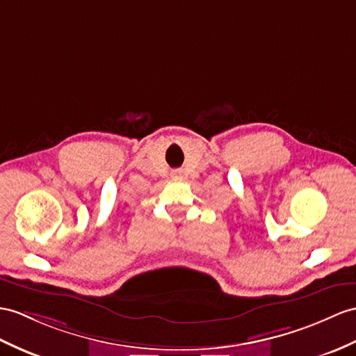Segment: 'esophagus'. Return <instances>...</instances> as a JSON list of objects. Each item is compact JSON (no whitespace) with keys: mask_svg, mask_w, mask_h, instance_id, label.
<instances>
[{"mask_svg":"<svg viewBox=\"0 0 356 356\" xmlns=\"http://www.w3.org/2000/svg\"><path fill=\"white\" fill-rule=\"evenodd\" d=\"M173 175H179V172H178V170H175V172H173Z\"/></svg>","mask_w":356,"mask_h":356,"instance_id":"obj_1","label":"esophagus"}]
</instances>
